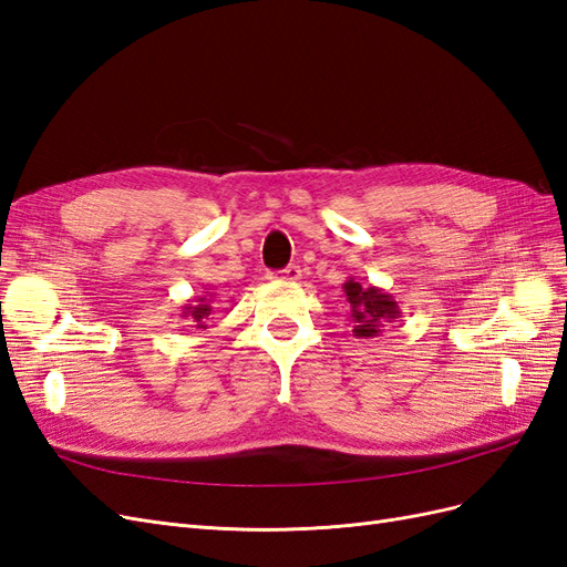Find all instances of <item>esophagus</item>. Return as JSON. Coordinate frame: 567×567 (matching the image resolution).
Masks as SVG:
<instances>
[{"mask_svg": "<svg viewBox=\"0 0 567 567\" xmlns=\"http://www.w3.org/2000/svg\"><path fill=\"white\" fill-rule=\"evenodd\" d=\"M302 277V269L298 265H288L281 271H274L271 279H279V281H300Z\"/></svg>", "mask_w": 567, "mask_h": 567, "instance_id": "esophagus-1", "label": "esophagus"}]
</instances>
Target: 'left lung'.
Wrapping results in <instances>:
<instances>
[{"label":"left lung","instance_id":"obj_1","mask_svg":"<svg viewBox=\"0 0 567 567\" xmlns=\"http://www.w3.org/2000/svg\"><path fill=\"white\" fill-rule=\"evenodd\" d=\"M348 298V319L352 323L354 338H375L381 336L392 321L402 317L398 300L383 288L371 284H359L352 277L342 284Z\"/></svg>","mask_w":567,"mask_h":567}]
</instances>
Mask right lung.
<instances>
[{"label":"right lung","instance_id":"add662e5","mask_svg":"<svg viewBox=\"0 0 567 567\" xmlns=\"http://www.w3.org/2000/svg\"><path fill=\"white\" fill-rule=\"evenodd\" d=\"M213 302H215V293H210V288L205 290V296H198L194 300H188V305L182 307V319H186L194 329H205V319L213 315Z\"/></svg>","mask_w":567,"mask_h":567}]
</instances>
